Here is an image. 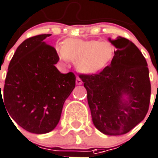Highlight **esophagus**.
Here are the masks:
<instances>
[{
	"mask_svg": "<svg viewBox=\"0 0 158 158\" xmlns=\"http://www.w3.org/2000/svg\"><path fill=\"white\" fill-rule=\"evenodd\" d=\"M76 83H77V85H81V84H82V81H81V79L79 77H77Z\"/></svg>",
	"mask_w": 158,
	"mask_h": 158,
	"instance_id": "1",
	"label": "esophagus"
}]
</instances>
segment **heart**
<instances>
[{
	"mask_svg": "<svg viewBox=\"0 0 158 158\" xmlns=\"http://www.w3.org/2000/svg\"><path fill=\"white\" fill-rule=\"evenodd\" d=\"M56 51L62 62L69 59L75 62L76 68L81 73H95L105 68L113 59L115 48L107 41L69 38L63 45H56Z\"/></svg>",
	"mask_w": 158,
	"mask_h": 158,
	"instance_id": "obj_1",
	"label": "heart"
}]
</instances>
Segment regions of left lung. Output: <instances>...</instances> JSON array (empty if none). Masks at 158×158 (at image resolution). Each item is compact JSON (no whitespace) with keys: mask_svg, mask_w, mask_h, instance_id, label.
I'll return each mask as SVG.
<instances>
[{"mask_svg":"<svg viewBox=\"0 0 158 158\" xmlns=\"http://www.w3.org/2000/svg\"><path fill=\"white\" fill-rule=\"evenodd\" d=\"M108 40L117 49L110 65L79 77L86 89L94 127L105 135H121L144 119L151 84L147 62L138 47L122 36Z\"/></svg>","mask_w":158,"mask_h":158,"instance_id":"left-lung-1","label":"left lung"}]
</instances>
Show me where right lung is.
<instances>
[{
	"mask_svg": "<svg viewBox=\"0 0 158 158\" xmlns=\"http://www.w3.org/2000/svg\"><path fill=\"white\" fill-rule=\"evenodd\" d=\"M50 36L37 35L20 44L9 64L3 99L0 95L8 115L31 133L55 129L76 85L74 73L63 74L55 66L59 59L57 51L45 41Z\"/></svg>",
	"mask_w": 158,
	"mask_h": 158,
	"instance_id": "right-lung-1",
	"label": "right lung"
}]
</instances>
